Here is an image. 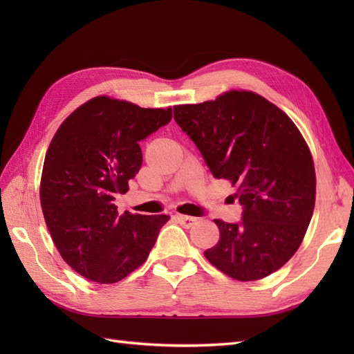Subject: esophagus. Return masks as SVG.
I'll use <instances>...</instances> for the list:
<instances>
[{"label": "esophagus", "instance_id": "esophagus-1", "mask_svg": "<svg viewBox=\"0 0 354 354\" xmlns=\"http://www.w3.org/2000/svg\"><path fill=\"white\" fill-rule=\"evenodd\" d=\"M177 220H178V223L181 224V226L186 227V229L192 227V226H194V224L196 223V218H195V217L183 216V214H178V216H177Z\"/></svg>", "mask_w": 354, "mask_h": 354}]
</instances>
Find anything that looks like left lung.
<instances>
[{
	"mask_svg": "<svg viewBox=\"0 0 354 354\" xmlns=\"http://www.w3.org/2000/svg\"><path fill=\"white\" fill-rule=\"evenodd\" d=\"M174 120L198 146L212 176L236 187L242 221L216 218L220 239L205 259L234 281L279 270L301 245L315 209L310 149L282 109L254 91L174 106Z\"/></svg>",
	"mask_w": 354,
	"mask_h": 354,
	"instance_id": "1",
	"label": "left lung"
}]
</instances>
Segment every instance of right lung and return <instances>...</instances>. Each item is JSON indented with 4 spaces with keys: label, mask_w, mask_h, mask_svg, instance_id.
<instances>
[{
    "label": "right lung",
    "mask_w": 354,
    "mask_h": 354,
    "mask_svg": "<svg viewBox=\"0 0 354 354\" xmlns=\"http://www.w3.org/2000/svg\"><path fill=\"white\" fill-rule=\"evenodd\" d=\"M173 112L97 95L75 109L47 149L39 199L62 259L97 283H115L138 269L169 216L118 212L115 194L143 162L138 142L169 122Z\"/></svg>",
    "instance_id": "obj_1"
}]
</instances>
